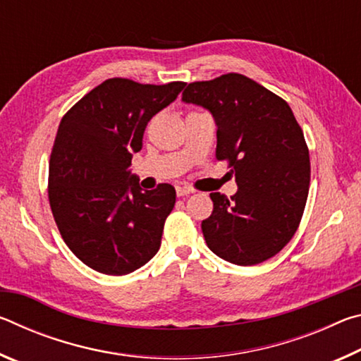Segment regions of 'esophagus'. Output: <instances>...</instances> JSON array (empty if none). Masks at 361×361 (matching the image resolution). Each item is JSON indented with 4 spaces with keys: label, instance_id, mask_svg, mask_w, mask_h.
Instances as JSON below:
<instances>
[{
    "label": "esophagus",
    "instance_id": "esophagus-1",
    "mask_svg": "<svg viewBox=\"0 0 361 361\" xmlns=\"http://www.w3.org/2000/svg\"><path fill=\"white\" fill-rule=\"evenodd\" d=\"M191 192H192L191 189L186 186H176V195H178V197H185V195L191 194Z\"/></svg>",
    "mask_w": 361,
    "mask_h": 361
}]
</instances>
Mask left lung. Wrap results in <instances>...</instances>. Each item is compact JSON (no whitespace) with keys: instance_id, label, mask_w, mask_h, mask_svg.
<instances>
[{"instance_id":"8db88e82","label":"left lung","mask_w":361,"mask_h":361,"mask_svg":"<svg viewBox=\"0 0 361 361\" xmlns=\"http://www.w3.org/2000/svg\"><path fill=\"white\" fill-rule=\"evenodd\" d=\"M181 100L213 116L216 157L235 173L231 199L210 194L207 245L237 266L272 258L295 235L310 181L309 149L288 103L237 73L189 84Z\"/></svg>"}]
</instances>
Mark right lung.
<instances>
[{
  "label": "right lung",
  "instance_id": "obj_1",
  "mask_svg": "<svg viewBox=\"0 0 361 361\" xmlns=\"http://www.w3.org/2000/svg\"><path fill=\"white\" fill-rule=\"evenodd\" d=\"M185 85L106 79L60 122L49 162V202L66 245L97 272L126 276L159 252L175 188L164 183L143 191L130 166L146 124Z\"/></svg>",
  "mask_w": 361,
  "mask_h": 361
}]
</instances>
